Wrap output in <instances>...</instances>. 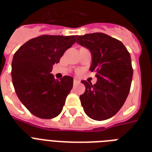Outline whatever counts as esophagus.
Masks as SVG:
<instances>
[{
	"mask_svg": "<svg viewBox=\"0 0 152 152\" xmlns=\"http://www.w3.org/2000/svg\"><path fill=\"white\" fill-rule=\"evenodd\" d=\"M73 83H75V84H76V83H80V80H79L77 78H74L73 79Z\"/></svg>",
	"mask_w": 152,
	"mask_h": 152,
	"instance_id": "1",
	"label": "esophagus"
}]
</instances>
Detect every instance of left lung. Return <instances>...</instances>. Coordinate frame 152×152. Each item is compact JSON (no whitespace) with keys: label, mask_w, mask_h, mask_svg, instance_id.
<instances>
[{"label":"left lung","mask_w":152,"mask_h":152,"mask_svg":"<svg viewBox=\"0 0 152 152\" xmlns=\"http://www.w3.org/2000/svg\"><path fill=\"white\" fill-rule=\"evenodd\" d=\"M76 42L91 53L90 71L96 72L97 82L82 80L85 92L80 96L87 115L103 121L114 116L125 103L132 79L130 53L118 39L103 33L77 36Z\"/></svg>","instance_id":"left-lung-1"}]
</instances>
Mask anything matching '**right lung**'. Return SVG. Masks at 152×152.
<instances>
[{"mask_svg":"<svg viewBox=\"0 0 152 152\" xmlns=\"http://www.w3.org/2000/svg\"><path fill=\"white\" fill-rule=\"evenodd\" d=\"M76 35H41L19 48L12 62V78L15 93L28 110L42 119H51L62 111L73 85V78L60 80L51 74L64 53L76 42Z\"/></svg>","mask_w":152,"mask_h":152,"instance_id":"obj_1","label":"right lung"}]
</instances>
